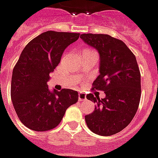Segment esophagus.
I'll return each instance as SVG.
<instances>
[{"label": "esophagus", "instance_id": "esophagus-1", "mask_svg": "<svg viewBox=\"0 0 158 158\" xmlns=\"http://www.w3.org/2000/svg\"><path fill=\"white\" fill-rule=\"evenodd\" d=\"M78 100L80 102H82V101H85L86 100V94L83 93H79L78 94Z\"/></svg>", "mask_w": 158, "mask_h": 158}]
</instances>
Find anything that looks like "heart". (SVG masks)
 Listing matches in <instances>:
<instances>
[{
	"instance_id": "1",
	"label": "heart",
	"mask_w": 158,
	"mask_h": 158,
	"mask_svg": "<svg viewBox=\"0 0 158 158\" xmlns=\"http://www.w3.org/2000/svg\"><path fill=\"white\" fill-rule=\"evenodd\" d=\"M88 51H89V50H88Z\"/></svg>"
}]
</instances>
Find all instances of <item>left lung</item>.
<instances>
[{"label": "left lung", "instance_id": "obj_1", "mask_svg": "<svg viewBox=\"0 0 158 158\" xmlns=\"http://www.w3.org/2000/svg\"><path fill=\"white\" fill-rule=\"evenodd\" d=\"M80 38L100 54V75L92 90L106 94L104 99L87 94L96 103L93 113L85 116L87 126L98 135H114L130 124L139 108L141 76L136 56L123 41L110 35L83 33Z\"/></svg>", "mask_w": 158, "mask_h": 158}]
</instances>
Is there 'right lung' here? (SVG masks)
<instances>
[{
    "mask_svg": "<svg viewBox=\"0 0 158 158\" xmlns=\"http://www.w3.org/2000/svg\"><path fill=\"white\" fill-rule=\"evenodd\" d=\"M80 33L47 31L24 48L13 69L11 98L19 120L37 131L52 130L59 125L69 106L78 101L77 91L48 89L50 74L61 56Z\"/></svg>",
    "mask_w": 158,
    "mask_h": 158,
    "instance_id": "obj_1",
    "label": "right lung"
}]
</instances>
